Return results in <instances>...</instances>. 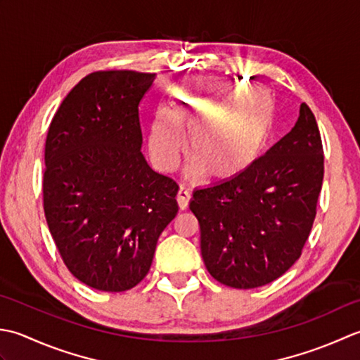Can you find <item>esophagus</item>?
Returning a JSON list of instances; mask_svg holds the SVG:
<instances>
[{
    "instance_id": "esophagus-1",
    "label": "esophagus",
    "mask_w": 360,
    "mask_h": 360,
    "mask_svg": "<svg viewBox=\"0 0 360 360\" xmlns=\"http://www.w3.org/2000/svg\"><path fill=\"white\" fill-rule=\"evenodd\" d=\"M189 200H191V193H189V189H186L185 186H181V188L179 189V193H177V202H179V207H180L181 210H186V208H188V203H189Z\"/></svg>"
}]
</instances>
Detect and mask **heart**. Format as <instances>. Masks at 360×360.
Instances as JSON below:
<instances>
[{"label":"heart","mask_w":360,"mask_h":360,"mask_svg":"<svg viewBox=\"0 0 360 360\" xmlns=\"http://www.w3.org/2000/svg\"><path fill=\"white\" fill-rule=\"evenodd\" d=\"M234 88L225 79H199L174 88L165 107L171 121L158 113L149 135L152 155L163 169H174L183 152L177 129L189 134L188 153L195 161L194 174L203 169L210 177L230 179L261 157L274 130L275 102L269 94L256 91L221 101Z\"/></svg>","instance_id":"heart-1"}]
</instances>
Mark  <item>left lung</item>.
Listing matches in <instances>:
<instances>
[{"label":"left lung","mask_w":360,"mask_h":360,"mask_svg":"<svg viewBox=\"0 0 360 360\" xmlns=\"http://www.w3.org/2000/svg\"><path fill=\"white\" fill-rule=\"evenodd\" d=\"M323 181V146L306 104L288 135L247 171L193 193L210 275L234 289H255L295 264L309 238Z\"/></svg>","instance_id":"8db88e82"}]
</instances>
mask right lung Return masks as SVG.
Masks as SVG:
<instances>
[{"label": "right lung", "instance_id": "right-lung-1", "mask_svg": "<svg viewBox=\"0 0 360 360\" xmlns=\"http://www.w3.org/2000/svg\"><path fill=\"white\" fill-rule=\"evenodd\" d=\"M153 80L150 72H91L63 99L48 130L49 231L70 272L98 290L135 288L179 211V185L141 153L138 105Z\"/></svg>", "mask_w": 360, "mask_h": 360}]
</instances>
